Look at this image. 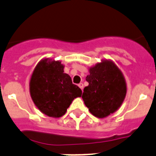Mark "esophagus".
<instances>
[{"label":"esophagus","instance_id":"esophagus-1","mask_svg":"<svg viewBox=\"0 0 156 156\" xmlns=\"http://www.w3.org/2000/svg\"><path fill=\"white\" fill-rule=\"evenodd\" d=\"M78 86H79V87L83 90V84L82 83H80L78 84Z\"/></svg>","mask_w":156,"mask_h":156}]
</instances>
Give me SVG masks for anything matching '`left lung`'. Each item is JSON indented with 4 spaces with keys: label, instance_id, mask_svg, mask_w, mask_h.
I'll use <instances>...</instances> for the list:
<instances>
[{
    "label": "left lung",
    "instance_id": "obj_1",
    "mask_svg": "<svg viewBox=\"0 0 156 156\" xmlns=\"http://www.w3.org/2000/svg\"><path fill=\"white\" fill-rule=\"evenodd\" d=\"M86 77L89 85L82 98L90 112L97 118L108 117L121 107L126 95L125 78L114 62L103 61L90 69Z\"/></svg>",
    "mask_w": 156,
    "mask_h": 156
}]
</instances>
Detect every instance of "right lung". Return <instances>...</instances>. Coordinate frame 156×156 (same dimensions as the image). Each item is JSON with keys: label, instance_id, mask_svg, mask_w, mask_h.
<instances>
[{"label": "right lung", "instance_id": "add662e5", "mask_svg": "<svg viewBox=\"0 0 156 156\" xmlns=\"http://www.w3.org/2000/svg\"><path fill=\"white\" fill-rule=\"evenodd\" d=\"M58 61L43 59L35 67L31 80L30 94L35 106L49 117L60 118L72 101L81 97L82 90L64 73Z\"/></svg>", "mask_w": 156, "mask_h": 156}]
</instances>
